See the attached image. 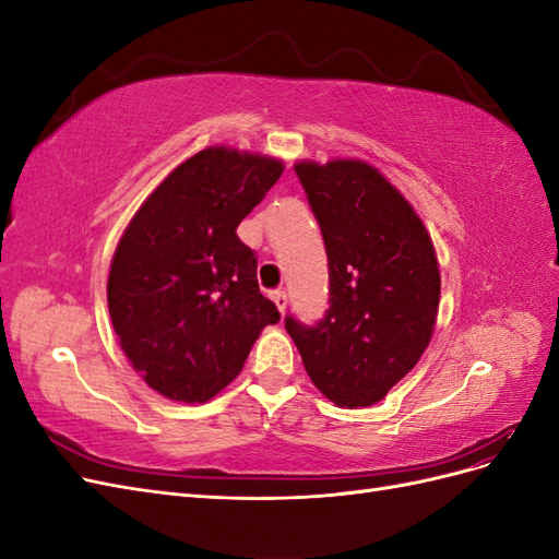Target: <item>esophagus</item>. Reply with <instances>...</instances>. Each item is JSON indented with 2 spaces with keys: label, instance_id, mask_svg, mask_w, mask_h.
Here are the masks:
<instances>
[{
  "label": "esophagus",
  "instance_id": "esophagus-1",
  "mask_svg": "<svg viewBox=\"0 0 559 559\" xmlns=\"http://www.w3.org/2000/svg\"><path fill=\"white\" fill-rule=\"evenodd\" d=\"M273 300H275V306H277L280 312H284L286 306H289V296H286V292H282V289L273 292Z\"/></svg>",
  "mask_w": 559,
  "mask_h": 559
}]
</instances>
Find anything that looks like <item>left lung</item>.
<instances>
[{"label":"left lung","instance_id":"left-lung-1","mask_svg":"<svg viewBox=\"0 0 559 559\" xmlns=\"http://www.w3.org/2000/svg\"><path fill=\"white\" fill-rule=\"evenodd\" d=\"M329 259V310L284 317L310 380L343 408L373 405L427 349L441 275L419 216L361 160L298 163Z\"/></svg>","mask_w":559,"mask_h":559}]
</instances>
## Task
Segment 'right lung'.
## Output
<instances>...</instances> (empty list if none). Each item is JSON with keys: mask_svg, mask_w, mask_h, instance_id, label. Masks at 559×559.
Listing matches in <instances>:
<instances>
[{"mask_svg": "<svg viewBox=\"0 0 559 559\" xmlns=\"http://www.w3.org/2000/svg\"><path fill=\"white\" fill-rule=\"evenodd\" d=\"M282 175L275 158L205 148L132 216L116 247L107 300L128 361L163 396L202 403L240 373L280 310L257 280L242 218Z\"/></svg>", "mask_w": 559, "mask_h": 559, "instance_id": "add662e5", "label": "right lung"}]
</instances>
